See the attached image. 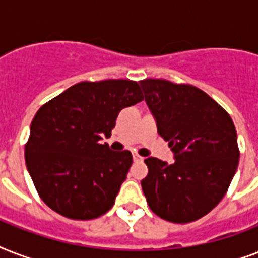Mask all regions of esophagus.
Segmentation results:
<instances>
[{
  "label": "esophagus",
  "mask_w": 258,
  "mask_h": 258,
  "mask_svg": "<svg viewBox=\"0 0 258 258\" xmlns=\"http://www.w3.org/2000/svg\"><path fill=\"white\" fill-rule=\"evenodd\" d=\"M134 161L135 162H142L143 161V158L141 155H138V154H134Z\"/></svg>",
  "instance_id": "1"
}]
</instances>
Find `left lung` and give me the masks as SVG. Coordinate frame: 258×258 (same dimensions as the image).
Returning <instances> with one entry per match:
<instances>
[{
	"label": "left lung",
	"mask_w": 258,
	"mask_h": 258,
	"mask_svg": "<svg viewBox=\"0 0 258 258\" xmlns=\"http://www.w3.org/2000/svg\"><path fill=\"white\" fill-rule=\"evenodd\" d=\"M141 87L169 142L175 162L147 158L142 188L150 209L174 224H188L212 212L236 174L240 150L232 117L214 99L190 84L146 79Z\"/></svg>",
	"instance_id": "1"
}]
</instances>
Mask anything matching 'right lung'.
Instances as JSON below:
<instances>
[{
  "mask_svg": "<svg viewBox=\"0 0 258 258\" xmlns=\"http://www.w3.org/2000/svg\"><path fill=\"white\" fill-rule=\"evenodd\" d=\"M143 100L137 82L111 79L75 84L34 115L25 163L38 196L71 220H93L115 204L133 165L130 151L101 145L121 109Z\"/></svg>",
  "mask_w": 258,
  "mask_h": 258,
  "instance_id": "right-lung-1",
  "label": "right lung"
}]
</instances>
